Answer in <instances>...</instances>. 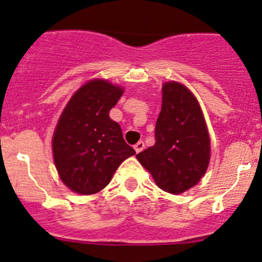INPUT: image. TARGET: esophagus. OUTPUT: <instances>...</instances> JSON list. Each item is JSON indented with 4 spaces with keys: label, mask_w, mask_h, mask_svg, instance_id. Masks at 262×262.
<instances>
[{
    "label": "esophagus",
    "mask_w": 262,
    "mask_h": 262,
    "mask_svg": "<svg viewBox=\"0 0 262 262\" xmlns=\"http://www.w3.org/2000/svg\"><path fill=\"white\" fill-rule=\"evenodd\" d=\"M144 142H142V140H140V142H138L136 145H134V149H136V151L137 153H140V151L143 150V149H144Z\"/></svg>",
    "instance_id": "1"
}]
</instances>
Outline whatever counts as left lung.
Wrapping results in <instances>:
<instances>
[{
    "label": "left lung",
    "mask_w": 262,
    "mask_h": 262,
    "mask_svg": "<svg viewBox=\"0 0 262 262\" xmlns=\"http://www.w3.org/2000/svg\"><path fill=\"white\" fill-rule=\"evenodd\" d=\"M162 91L155 144L137 154V159L162 190L182 194L205 174L210 138L199 103L185 85L166 82Z\"/></svg>",
    "instance_id": "1"
}]
</instances>
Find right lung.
<instances>
[{"label": "right lung", "instance_id": "right-lung-1", "mask_svg": "<svg viewBox=\"0 0 262 262\" xmlns=\"http://www.w3.org/2000/svg\"><path fill=\"white\" fill-rule=\"evenodd\" d=\"M123 88L92 79L72 96L54 129L52 149L59 178L72 191L96 194L126 158L136 154L109 118Z\"/></svg>", "mask_w": 262, "mask_h": 262}]
</instances>
